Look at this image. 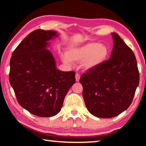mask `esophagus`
I'll return each mask as SVG.
<instances>
[{"label":"esophagus","mask_w":146,"mask_h":146,"mask_svg":"<svg viewBox=\"0 0 146 146\" xmlns=\"http://www.w3.org/2000/svg\"><path fill=\"white\" fill-rule=\"evenodd\" d=\"M80 75H79V74H78V73H76V75H75V79H76V82H78L79 81V80H80Z\"/></svg>","instance_id":"1"}]
</instances>
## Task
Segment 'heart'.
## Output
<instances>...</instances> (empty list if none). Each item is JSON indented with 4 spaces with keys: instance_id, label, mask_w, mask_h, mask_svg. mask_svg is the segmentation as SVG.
Masks as SVG:
<instances>
[{
    "instance_id": "1",
    "label": "heart",
    "mask_w": 146,
    "mask_h": 146,
    "mask_svg": "<svg viewBox=\"0 0 146 146\" xmlns=\"http://www.w3.org/2000/svg\"><path fill=\"white\" fill-rule=\"evenodd\" d=\"M110 49L107 46L97 42H89L82 46L68 48L61 55L64 63L71 65L73 61L81 62L86 70H91L102 65L107 60Z\"/></svg>"
}]
</instances>
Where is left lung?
<instances>
[{
	"label": "left lung",
	"mask_w": 146,
	"mask_h": 146,
	"mask_svg": "<svg viewBox=\"0 0 146 146\" xmlns=\"http://www.w3.org/2000/svg\"><path fill=\"white\" fill-rule=\"evenodd\" d=\"M110 58L82 75L80 82L88 110L98 118H112L129 107L139 84L134 53L116 33Z\"/></svg>",
	"instance_id": "obj_1"
}]
</instances>
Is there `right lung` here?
<instances>
[{
	"label": "right lung",
	"instance_id": "right-lung-1",
	"mask_svg": "<svg viewBox=\"0 0 146 146\" xmlns=\"http://www.w3.org/2000/svg\"><path fill=\"white\" fill-rule=\"evenodd\" d=\"M55 31L36 29L19 44L10 60L9 82L22 107L31 114L51 117L60 111L69 90L75 83L74 71L56 67L49 41Z\"/></svg>",
	"mask_w": 146,
	"mask_h": 146
}]
</instances>
